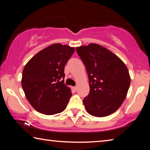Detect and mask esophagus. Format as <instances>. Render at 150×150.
I'll list each match as a JSON object with an SVG mask.
<instances>
[{"label": "esophagus", "instance_id": "obj_1", "mask_svg": "<svg viewBox=\"0 0 150 150\" xmlns=\"http://www.w3.org/2000/svg\"><path fill=\"white\" fill-rule=\"evenodd\" d=\"M72 89L74 91H75L76 90H77V87H72Z\"/></svg>", "mask_w": 150, "mask_h": 150}]
</instances>
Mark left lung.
<instances>
[{"label":"left lung","instance_id":"1","mask_svg":"<svg viewBox=\"0 0 150 150\" xmlns=\"http://www.w3.org/2000/svg\"><path fill=\"white\" fill-rule=\"evenodd\" d=\"M85 65L90 92L83 99L86 110L96 117H105L120 108L126 97L130 76L117 55L96 44L76 48Z\"/></svg>","mask_w":150,"mask_h":150}]
</instances>
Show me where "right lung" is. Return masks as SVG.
<instances>
[{"label":"right lung","mask_w":150,"mask_h":150,"mask_svg":"<svg viewBox=\"0 0 150 150\" xmlns=\"http://www.w3.org/2000/svg\"><path fill=\"white\" fill-rule=\"evenodd\" d=\"M74 51L69 45L54 44L40 51L25 65L22 87L35 110L54 115L67 107L72 93L63 83L64 68Z\"/></svg>","instance_id":"obj_1"}]
</instances>
